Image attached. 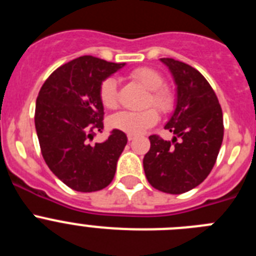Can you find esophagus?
Instances as JSON below:
<instances>
[{
    "instance_id": "34e87169",
    "label": "esophagus",
    "mask_w": 256,
    "mask_h": 256,
    "mask_svg": "<svg viewBox=\"0 0 256 256\" xmlns=\"http://www.w3.org/2000/svg\"><path fill=\"white\" fill-rule=\"evenodd\" d=\"M133 140H134V136L128 134V141H133Z\"/></svg>"
}]
</instances>
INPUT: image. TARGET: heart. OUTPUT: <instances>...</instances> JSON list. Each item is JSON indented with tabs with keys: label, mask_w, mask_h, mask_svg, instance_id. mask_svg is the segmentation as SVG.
Listing matches in <instances>:
<instances>
[{
	"label": "heart",
	"mask_w": 256,
	"mask_h": 256,
	"mask_svg": "<svg viewBox=\"0 0 256 256\" xmlns=\"http://www.w3.org/2000/svg\"><path fill=\"white\" fill-rule=\"evenodd\" d=\"M136 82L150 91L148 104H152L162 112H170L174 106V94L168 87H164V78L158 70L152 68H137L130 73ZM100 100L108 108L118 106V82L112 76H108L100 86ZM159 115L155 108H150L142 112L123 110L110 118V126L114 130H122L128 134H141L158 122Z\"/></svg>",
	"instance_id": "heart-1"
}]
</instances>
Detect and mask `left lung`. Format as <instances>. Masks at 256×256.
Masks as SVG:
<instances>
[{
  "instance_id": "8db88e82",
  "label": "left lung",
  "mask_w": 256,
  "mask_h": 256,
  "mask_svg": "<svg viewBox=\"0 0 256 256\" xmlns=\"http://www.w3.org/2000/svg\"><path fill=\"white\" fill-rule=\"evenodd\" d=\"M177 87L176 108L165 130L172 141L150 136L144 158L148 183L159 191L178 195L198 186L216 164L223 141V114L216 92L195 68L174 58H160Z\"/></svg>"
}]
</instances>
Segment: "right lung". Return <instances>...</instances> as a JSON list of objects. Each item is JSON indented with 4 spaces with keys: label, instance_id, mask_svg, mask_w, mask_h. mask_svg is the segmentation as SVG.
<instances>
[{
    "label": "right lung",
    "instance_id": "1",
    "mask_svg": "<svg viewBox=\"0 0 256 256\" xmlns=\"http://www.w3.org/2000/svg\"><path fill=\"white\" fill-rule=\"evenodd\" d=\"M124 65L80 56L58 68L38 94L34 123L42 156L74 191H100L115 176L126 133L114 130L102 144L90 142L104 128L101 83Z\"/></svg>",
    "mask_w": 256,
    "mask_h": 256
}]
</instances>
